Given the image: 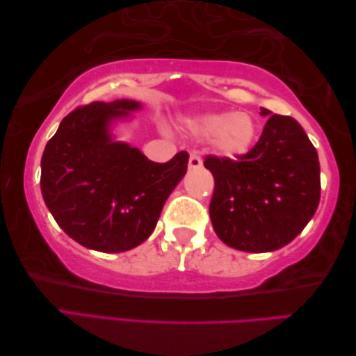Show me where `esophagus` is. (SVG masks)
<instances>
[{
  "mask_svg": "<svg viewBox=\"0 0 356 356\" xmlns=\"http://www.w3.org/2000/svg\"><path fill=\"white\" fill-rule=\"evenodd\" d=\"M188 166H190V170L200 168V166H202V157L199 156L197 151H191V154H190V163H188Z\"/></svg>",
  "mask_w": 356,
  "mask_h": 356,
  "instance_id": "esophagus-1",
  "label": "esophagus"
}]
</instances>
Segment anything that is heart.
Returning <instances> with one entry per match:
<instances>
[{
	"mask_svg": "<svg viewBox=\"0 0 356 356\" xmlns=\"http://www.w3.org/2000/svg\"><path fill=\"white\" fill-rule=\"evenodd\" d=\"M190 125L202 138L217 139L218 148L229 157L245 154L255 138L254 120L245 113L205 115L191 120Z\"/></svg>",
	"mask_w": 356,
	"mask_h": 356,
	"instance_id": "b5f03b06",
	"label": "heart"
}]
</instances>
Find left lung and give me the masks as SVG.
<instances>
[{"label": "left lung", "instance_id": "obj_1", "mask_svg": "<svg viewBox=\"0 0 356 356\" xmlns=\"http://www.w3.org/2000/svg\"><path fill=\"white\" fill-rule=\"evenodd\" d=\"M260 110L261 116L272 115ZM203 165L214 176L213 228L223 243L238 251L269 252L286 246L318 208V154L291 116L272 115L246 154H209Z\"/></svg>", "mask_w": 356, "mask_h": 356}]
</instances>
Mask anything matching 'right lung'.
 Segmentation results:
<instances>
[{
	"label": "right lung",
	"instance_id": "obj_1",
	"mask_svg": "<svg viewBox=\"0 0 356 356\" xmlns=\"http://www.w3.org/2000/svg\"><path fill=\"white\" fill-rule=\"evenodd\" d=\"M139 108L130 99L74 108L42 153L45 205L67 236L88 249L124 252L145 241L186 172V151L157 163L111 139V120Z\"/></svg>",
	"mask_w": 356,
	"mask_h": 356
}]
</instances>
